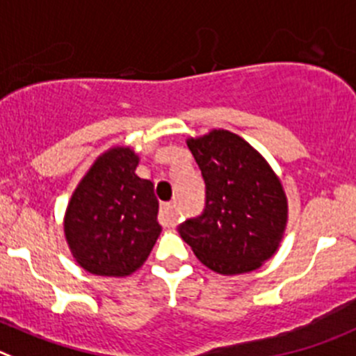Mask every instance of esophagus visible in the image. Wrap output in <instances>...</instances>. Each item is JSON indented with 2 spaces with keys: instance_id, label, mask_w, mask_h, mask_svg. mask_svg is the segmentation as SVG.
Masks as SVG:
<instances>
[{
  "instance_id": "esophagus-1",
  "label": "esophagus",
  "mask_w": 356,
  "mask_h": 356,
  "mask_svg": "<svg viewBox=\"0 0 356 356\" xmlns=\"http://www.w3.org/2000/svg\"><path fill=\"white\" fill-rule=\"evenodd\" d=\"M177 204L175 202H165L159 207V221H161L165 227L174 228L177 225V212H175Z\"/></svg>"
}]
</instances>
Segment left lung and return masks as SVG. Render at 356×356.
Segmentation results:
<instances>
[{"mask_svg":"<svg viewBox=\"0 0 356 356\" xmlns=\"http://www.w3.org/2000/svg\"><path fill=\"white\" fill-rule=\"evenodd\" d=\"M207 188L205 211L179 227L207 268L237 275L275 254L288 223V198L270 163L228 129L186 140Z\"/></svg>","mask_w":356,"mask_h":356,"instance_id":"8db88e82","label":"left lung"}]
</instances>
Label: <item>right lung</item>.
Returning a JSON list of instances; mask_svg holds the SVG:
<instances>
[{"mask_svg": "<svg viewBox=\"0 0 356 356\" xmlns=\"http://www.w3.org/2000/svg\"><path fill=\"white\" fill-rule=\"evenodd\" d=\"M140 156L114 145L98 156L73 189L63 228L70 253L86 272L128 277L145 264L161 225L154 186L140 179Z\"/></svg>", "mask_w": 356, "mask_h": 356, "instance_id": "add662e5", "label": "right lung"}]
</instances>
